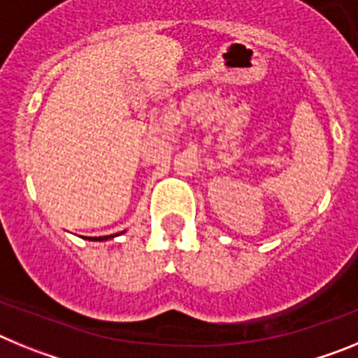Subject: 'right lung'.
Instances as JSON below:
<instances>
[{
  "label": "right lung",
  "mask_w": 358,
  "mask_h": 358,
  "mask_svg": "<svg viewBox=\"0 0 358 358\" xmlns=\"http://www.w3.org/2000/svg\"><path fill=\"white\" fill-rule=\"evenodd\" d=\"M120 235V233H118ZM116 235H109V236H87V240H93V242H103V240H109V238H115Z\"/></svg>",
  "instance_id": "add662e5"
}]
</instances>
